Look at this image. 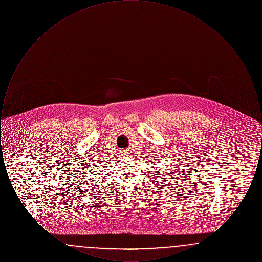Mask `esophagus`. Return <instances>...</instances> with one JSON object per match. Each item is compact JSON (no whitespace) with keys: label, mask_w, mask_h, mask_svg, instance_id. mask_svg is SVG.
I'll use <instances>...</instances> for the list:
<instances>
[{"label":"esophagus","mask_w":262,"mask_h":262,"mask_svg":"<svg viewBox=\"0 0 262 262\" xmlns=\"http://www.w3.org/2000/svg\"><path fill=\"white\" fill-rule=\"evenodd\" d=\"M121 153H122V155H124V156H126V155L128 154L127 150H122V151H121Z\"/></svg>","instance_id":"1"}]
</instances>
